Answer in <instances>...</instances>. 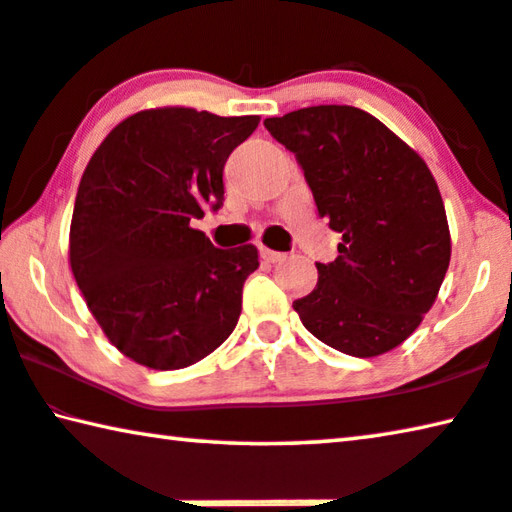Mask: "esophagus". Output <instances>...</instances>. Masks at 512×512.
<instances>
[{
  "instance_id": "esophagus-1",
  "label": "esophagus",
  "mask_w": 512,
  "mask_h": 512,
  "mask_svg": "<svg viewBox=\"0 0 512 512\" xmlns=\"http://www.w3.org/2000/svg\"><path fill=\"white\" fill-rule=\"evenodd\" d=\"M261 258L267 263H281L283 258H286V254H281V251H274L270 247H261Z\"/></svg>"
}]
</instances>
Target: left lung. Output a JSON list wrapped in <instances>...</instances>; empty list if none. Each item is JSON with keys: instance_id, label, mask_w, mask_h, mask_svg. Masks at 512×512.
<instances>
[{"instance_id": "1", "label": "left lung", "mask_w": 512, "mask_h": 512, "mask_svg": "<svg viewBox=\"0 0 512 512\" xmlns=\"http://www.w3.org/2000/svg\"><path fill=\"white\" fill-rule=\"evenodd\" d=\"M295 153L320 217L343 235L318 283L293 302L302 325L352 357L384 355L421 325L451 261V233L426 162L387 125L350 105L265 119Z\"/></svg>"}]
</instances>
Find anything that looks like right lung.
<instances>
[{
    "label": "right lung",
    "mask_w": 512,
    "mask_h": 512,
    "mask_svg": "<svg viewBox=\"0 0 512 512\" xmlns=\"http://www.w3.org/2000/svg\"><path fill=\"white\" fill-rule=\"evenodd\" d=\"M258 121L146 109L116 125L86 164L70 267L102 332L141 366H192L238 325L258 249H217L190 222L222 206L224 164Z\"/></svg>",
    "instance_id": "1"
}]
</instances>
